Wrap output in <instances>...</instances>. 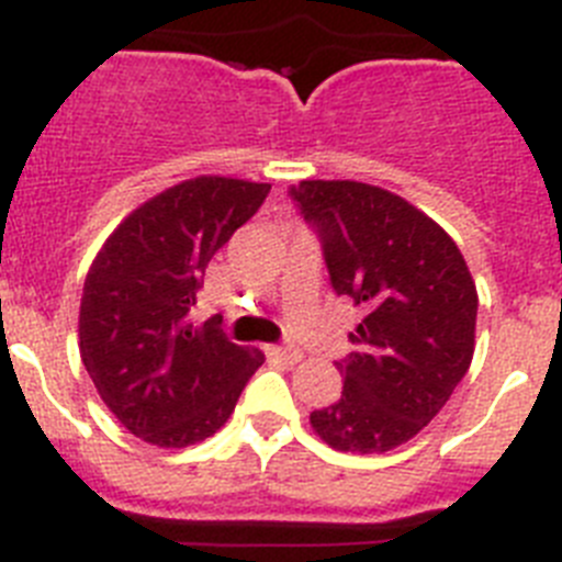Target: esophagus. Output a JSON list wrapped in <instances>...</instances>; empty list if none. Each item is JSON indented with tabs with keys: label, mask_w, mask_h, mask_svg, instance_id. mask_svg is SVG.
<instances>
[{
	"label": "esophagus",
	"mask_w": 562,
	"mask_h": 562,
	"mask_svg": "<svg viewBox=\"0 0 562 562\" xmlns=\"http://www.w3.org/2000/svg\"><path fill=\"white\" fill-rule=\"evenodd\" d=\"M270 355L278 357V360H284V362H297L301 360V351L292 349V346H270Z\"/></svg>",
	"instance_id": "34e87169"
}]
</instances>
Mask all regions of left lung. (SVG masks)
<instances>
[{"label":"left lung","mask_w":562,"mask_h":562,"mask_svg":"<svg viewBox=\"0 0 562 562\" xmlns=\"http://www.w3.org/2000/svg\"><path fill=\"white\" fill-rule=\"evenodd\" d=\"M324 247L331 290L362 310L337 362L340 400L312 411L315 434L346 453L414 439L464 380L479 292L453 238L411 202L351 180L290 188Z\"/></svg>","instance_id":"1"}]
</instances>
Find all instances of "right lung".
Listing matches in <instances>:
<instances>
[{
	"mask_svg": "<svg viewBox=\"0 0 562 562\" xmlns=\"http://www.w3.org/2000/svg\"><path fill=\"white\" fill-rule=\"evenodd\" d=\"M267 182L196 177L157 193L117 225L83 281L81 360L123 428L157 448L207 439L265 362L216 315L193 326L213 252L267 200Z\"/></svg>",
	"mask_w": 562,
	"mask_h": 562,
	"instance_id": "add662e5",
	"label": "right lung"
}]
</instances>
